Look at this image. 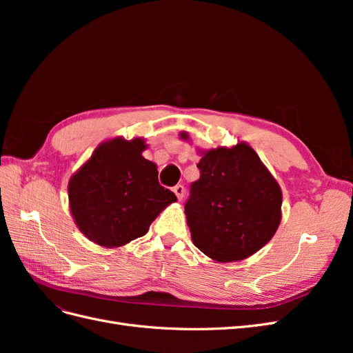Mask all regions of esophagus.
<instances>
[{"label": "esophagus", "instance_id": "1", "mask_svg": "<svg viewBox=\"0 0 353 353\" xmlns=\"http://www.w3.org/2000/svg\"><path fill=\"white\" fill-rule=\"evenodd\" d=\"M174 193H175V196H176V199L181 201V200H183L184 199V194H185V188H184V185H175L174 187Z\"/></svg>", "mask_w": 353, "mask_h": 353}]
</instances>
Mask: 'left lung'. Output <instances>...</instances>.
<instances>
[{
  "label": "left lung",
  "mask_w": 353,
  "mask_h": 353,
  "mask_svg": "<svg viewBox=\"0 0 353 353\" xmlns=\"http://www.w3.org/2000/svg\"><path fill=\"white\" fill-rule=\"evenodd\" d=\"M188 140L187 132H181ZM200 178L185 203L196 248L219 263L243 261L268 243L281 222L283 193L244 141L200 150Z\"/></svg>",
  "instance_id": "obj_1"
}]
</instances>
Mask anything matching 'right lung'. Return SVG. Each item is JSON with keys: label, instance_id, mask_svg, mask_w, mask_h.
<instances>
[{"label": "right lung", "instance_id": "obj_1", "mask_svg": "<svg viewBox=\"0 0 353 353\" xmlns=\"http://www.w3.org/2000/svg\"><path fill=\"white\" fill-rule=\"evenodd\" d=\"M145 148L144 138L114 137L70 176V213L90 241L121 248L143 237L159 213L176 201L159 184L156 163L143 157Z\"/></svg>", "mask_w": 353, "mask_h": 353}]
</instances>
